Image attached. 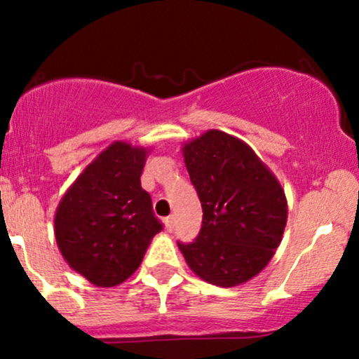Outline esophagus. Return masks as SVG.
I'll use <instances>...</instances> for the list:
<instances>
[{"label": "esophagus", "mask_w": 359, "mask_h": 359, "mask_svg": "<svg viewBox=\"0 0 359 359\" xmlns=\"http://www.w3.org/2000/svg\"><path fill=\"white\" fill-rule=\"evenodd\" d=\"M165 228H167V231H174V228H175V217L174 216H168V217H165Z\"/></svg>", "instance_id": "esophagus-1"}]
</instances>
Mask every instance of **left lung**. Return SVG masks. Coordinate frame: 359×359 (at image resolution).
<instances>
[{"instance_id": "8db88e82", "label": "left lung", "mask_w": 359, "mask_h": 359, "mask_svg": "<svg viewBox=\"0 0 359 359\" xmlns=\"http://www.w3.org/2000/svg\"><path fill=\"white\" fill-rule=\"evenodd\" d=\"M185 167L203 205L192 243H179L191 270L217 287H234L265 269L282 241L285 194L241 140L211 130L184 147Z\"/></svg>"}]
</instances>
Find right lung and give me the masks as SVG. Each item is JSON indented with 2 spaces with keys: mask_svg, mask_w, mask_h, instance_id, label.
I'll list each match as a JSON object with an SVG mask.
<instances>
[{
  "mask_svg": "<svg viewBox=\"0 0 359 359\" xmlns=\"http://www.w3.org/2000/svg\"><path fill=\"white\" fill-rule=\"evenodd\" d=\"M147 151L113 143L62 197L55 240L65 262L97 287L125 282L163 229L140 175Z\"/></svg>",
  "mask_w": 359,
  "mask_h": 359,
  "instance_id": "right-lung-1",
  "label": "right lung"
}]
</instances>
